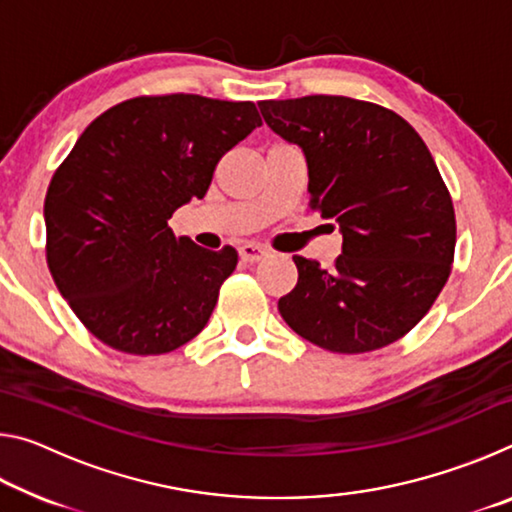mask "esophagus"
<instances>
[{
  "mask_svg": "<svg viewBox=\"0 0 512 512\" xmlns=\"http://www.w3.org/2000/svg\"><path fill=\"white\" fill-rule=\"evenodd\" d=\"M266 253H268V250H266L264 246H259V244H244V246H239V257L244 259L246 264H257L259 259L266 257Z\"/></svg>",
  "mask_w": 512,
  "mask_h": 512,
  "instance_id": "1",
  "label": "esophagus"
}]
</instances>
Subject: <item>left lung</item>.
<instances>
[{"mask_svg":"<svg viewBox=\"0 0 512 512\" xmlns=\"http://www.w3.org/2000/svg\"><path fill=\"white\" fill-rule=\"evenodd\" d=\"M264 121L298 144L309 207L339 221L329 268L293 255L298 284L277 309L293 332L339 354L372 352L420 323L452 273L456 216L427 144L409 121L334 94L259 101Z\"/></svg>","mask_w":512,"mask_h":512,"instance_id":"left-lung-1","label":"left lung"}]
</instances>
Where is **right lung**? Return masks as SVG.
<instances>
[{
	"label": "right lung",
	"instance_id": "1",
	"mask_svg": "<svg viewBox=\"0 0 512 512\" xmlns=\"http://www.w3.org/2000/svg\"><path fill=\"white\" fill-rule=\"evenodd\" d=\"M257 126L253 101L158 94L108 108L76 140L47 189V264L101 343L151 357L207 325L237 250L176 237L169 219Z\"/></svg>",
	"mask_w": 512,
	"mask_h": 512
}]
</instances>
